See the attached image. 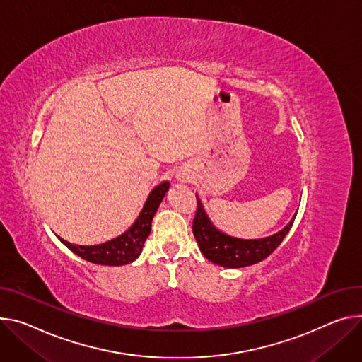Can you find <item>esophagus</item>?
Returning a JSON list of instances; mask_svg holds the SVG:
<instances>
[{"instance_id": "1", "label": "esophagus", "mask_w": 362, "mask_h": 362, "mask_svg": "<svg viewBox=\"0 0 362 362\" xmlns=\"http://www.w3.org/2000/svg\"><path fill=\"white\" fill-rule=\"evenodd\" d=\"M177 180L182 182V183H187V182H190V177L186 173H179L177 175Z\"/></svg>"}]
</instances>
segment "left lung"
I'll return each instance as SVG.
<instances>
[{"mask_svg": "<svg viewBox=\"0 0 362 362\" xmlns=\"http://www.w3.org/2000/svg\"><path fill=\"white\" fill-rule=\"evenodd\" d=\"M196 199H198V208L193 219V235L196 243L201 252L211 262L225 269L247 267L269 257L280 245L294 222L293 216L283 229L270 237L243 240L219 231L206 214L198 194H196Z\"/></svg>", "mask_w": 362, "mask_h": 362, "instance_id": "obj_1", "label": "left lung"}]
</instances>
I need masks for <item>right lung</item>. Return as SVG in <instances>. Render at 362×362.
Returning a JSON list of instances; mask_svg holds the SVG:
<instances>
[{"label": "right lung", "mask_w": 362, "mask_h": 362, "mask_svg": "<svg viewBox=\"0 0 362 362\" xmlns=\"http://www.w3.org/2000/svg\"><path fill=\"white\" fill-rule=\"evenodd\" d=\"M169 182L156 186L147 196L146 204L134 223L125 233L107 243L96 245H78L59 238L74 254L100 266H125L139 258L144 243L151 231V221L156 215L164 194L169 190Z\"/></svg>", "instance_id": "right-lung-1"}]
</instances>
